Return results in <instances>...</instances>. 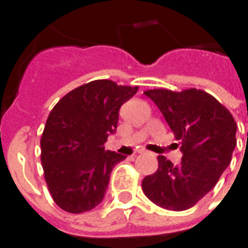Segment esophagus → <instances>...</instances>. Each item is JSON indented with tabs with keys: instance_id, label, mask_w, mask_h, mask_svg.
Listing matches in <instances>:
<instances>
[{
	"instance_id": "esophagus-1",
	"label": "esophagus",
	"mask_w": 248,
	"mask_h": 248,
	"mask_svg": "<svg viewBox=\"0 0 248 248\" xmlns=\"http://www.w3.org/2000/svg\"><path fill=\"white\" fill-rule=\"evenodd\" d=\"M138 153H139V154H143V153H146V150H145V149H143V148H140L139 150H138Z\"/></svg>"
}]
</instances>
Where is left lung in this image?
Returning a JSON list of instances; mask_svg holds the SVG:
<instances>
[{"label": "left lung", "mask_w": 248, "mask_h": 248, "mask_svg": "<svg viewBox=\"0 0 248 248\" xmlns=\"http://www.w3.org/2000/svg\"><path fill=\"white\" fill-rule=\"evenodd\" d=\"M163 113L181 141V163L177 166L157 156L156 172L144 177L146 198L160 207L184 211L200 201L217 184L231 163L236 146V122L217 99L200 89L144 92Z\"/></svg>", "instance_id": "1"}]
</instances>
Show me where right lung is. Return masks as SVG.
Listing matches in <instances>:
<instances>
[{"mask_svg":"<svg viewBox=\"0 0 248 248\" xmlns=\"http://www.w3.org/2000/svg\"><path fill=\"white\" fill-rule=\"evenodd\" d=\"M138 87L93 80L65 94L46 122L41 161L52 199L62 210L82 214L99 205L110 172L125 155L105 150L117 130L119 109Z\"/></svg>","mask_w":248,"mask_h":248,"instance_id":"1","label":"right lung"}]
</instances>
